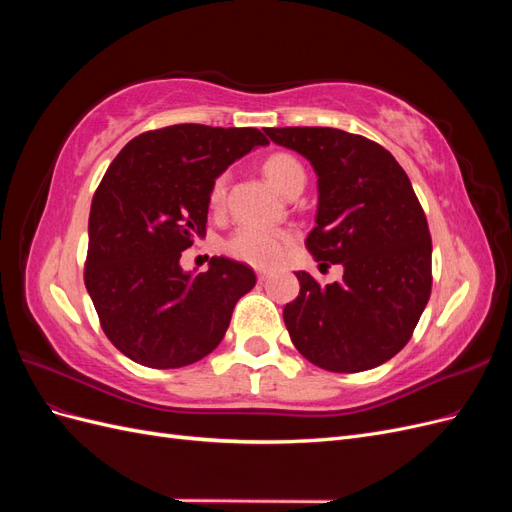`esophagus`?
Returning <instances> with one entry per match:
<instances>
[{
    "label": "esophagus",
    "mask_w": 512,
    "mask_h": 512,
    "mask_svg": "<svg viewBox=\"0 0 512 512\" xmlns=\"http://www.w3.org/2000/svg\"><path fill=\"white\" fill-rule=\"evenodd\" d=\"M258 280H260V282H267V280H269V271L258 269Z\"/></svg>",
    "instance_id": "34e87169"
}]
</instances>
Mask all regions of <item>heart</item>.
<instances>
[{"mask_svg":"<svg viewBox=\"0 0 512 512\" xmlns=\"http://www.w3.org/2000/svg\"><path fill=\"white\" fill-rule=\"evenodd\" d=\"M265 175L277 190L286 194L294 183L305 181L303 164L290 153H273L265 160ZM226 196V175L215 177L209 190V205L220 209ZM292 245V232L284 228L243 224L226 241V252L254 267H273L280 262Z\"/></svg>","mask_w":512,"mask_h":512,"instance_id":"heart-1","label":"heart"}]
</instances>
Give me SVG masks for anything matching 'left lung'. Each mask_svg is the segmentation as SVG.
Listing matches in <instances>:
<instances>
[{
    "label": "left lung",
    "mask_w": 512,
    "mask_h": 512,
    "mask_svg": "<svg viewBox=\"0 0 512 512\" xmlns=\"http://www.w3.org/2000/svg\"><path fill=\"white\" fill-rule=\"evenodd\" d=\"M318 175L316 226L305 245L342 282L297 271L284 322L309 363L339 374L378 367L404 348L431 294V235L406 170L382 145L335 128H267Z\"/></svg>",
    "instance_id": "obj_1"
}]
</instances>
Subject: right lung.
I'll use <instances>...</instances> for the list:
<instances>
[{"label":"right lung","instance_id":"add662e5","mask_svg":"<svg viewBox=\"0 0 512 512\" xmlns=\"http://www.w3.org/2000/svg\"><path fill=\"white\" fill-rule=\"evenodd\" d=\"M267 143L256 128L177 123L138 134L108 166L91 200L85 286L102 331L134 363L200 361L256 286L243 262L213 256L190 275L179 258L205 237L213 179Z\"/></svg>","mask_w":512,"mask_h":512}]
</instances>
